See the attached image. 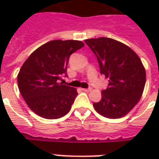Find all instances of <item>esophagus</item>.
<instances>
[{
    "instance_id": "obj_1",
    "label": "esophagus",
    "mask_w": 159,
    "mask_h": 159,
    "mask_svg": "<svg viewBox=\"0 0 159 159\" xmlns=\"http://www.w3.org/2000/svg\"><path fill=\"white\" fill-rule=\"evenodd\" d=\"M82 90L84 91V92H90L92 89H82Z\"/></svg>"
}]
</instances>
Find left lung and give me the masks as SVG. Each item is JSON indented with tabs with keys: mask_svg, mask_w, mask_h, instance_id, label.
I'll list each match as a JSON object with an SVG mask.
<instances>
[{
	"mask_svg": "<svg viewBox=\"0 0 159 159\" xmlns=\"http://www.w3.org/2000/svg\"><path fill=\"white\" fill-rule=\"evenodd\" d=\"M85 42L109 82L108 88L101 91V100L93 103L94 109L111 119L124 117L139 102L146 84V70L140 57L129 46L111 38H92Z\"/></svg>",
	"mask_w": 159,
	"mask_h": 159,
	"instance_id": "left-lung-1",
	"label": "left lung"
}]
</instances>
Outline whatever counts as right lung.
<instances>
[{"instance_id":"1","label":"right lung","mask_w":159,"mask_h":159,"mask_svg":"<svg viewBox=\"0 0 159 159\" xmlns=\"http://www.w3.org/2000/svg\"><path fill=\"white\" fill-rule=\"evenodd\" d=\"M84 43L76 40H54L43 44L28 57L18 74V86L26 104L46 119L64 117L77 95L75 88L64 85L71 53Z\"/></svg>"}]
</instances>
